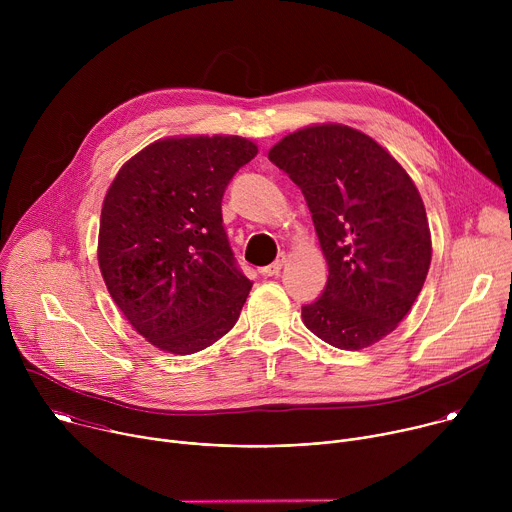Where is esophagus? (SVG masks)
Returning <instances> with one entry per match:
<instances>
[{"instance_id":"1","label":"esophagus","mask_w":512,"mask_h":512,"mask_svg":"<svg viewBox=\"0 0 512 512\" xmlns=\"http://www.w3.org/2000/svg\"><path fill=\"white\" fill-rule=\"evenodd\" d=\"M283 263H285V255L281 253L273 263H269V265H265V267H261L259 271H261V275H265V277H273V275H277L279 271H281V267H283Z\"/></svg>"}]
</instances>
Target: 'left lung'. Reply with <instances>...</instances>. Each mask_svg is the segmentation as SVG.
I'll return each instance as SVG.
<instances>
[{
  "mask_svg": "<svg viewBox=\"0 0 512 512\" xmlns=\"http://www.w3.org/2000/svg\"><path fill=\"white\" fill-rule=\"evenodd\" d=\"M269 160L300 186L328 263L304 324L344 350L379 342L411 310L431 263L413 180L373 137L338 123L285 135Z\"/></svg>",
  "mask_w": 512,
  "mask_h": 512,
  "instance_id": "1",
  "label": "left lung"
}]
</instances>
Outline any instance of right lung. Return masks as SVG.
I'll return each mask as SVG.
<instances>
[{
	"instance_id": "obj_1",
	"label": "right lung",
	"mask_w": 512,
	"mask_h": 512,
	"mask_svg": "<svg viewBox=\"0 0 512 512\" xmlns=\"http://www.w3.org/2000/svg\"><path fill=\"white\" fill-rule=\"evenodd\" d=\"M255 156L239 135L160 139L107 190L99 267L117 308L160 350H204L239 320L253 283L237 267L221 202Z\"/></svg>"
}]
</instances>
